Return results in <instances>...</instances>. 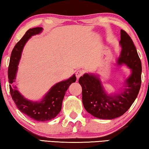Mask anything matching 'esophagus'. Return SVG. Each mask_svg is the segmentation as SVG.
<instances>
[{"label": "esophagus", "instance_id": "34e87169", "mask_svg": "<svg viewBox=\"0 0 149 149\" xmlns=\"http://www.w3.org/2000/svg\"><path fill=\"white\" fill-rule=\"evenodd\" d=\"M82 74H83V71H82V70H77L76 72V77L77 80L79 79Z\"/></svg>", "mask_w": 149, "mask_h": 149}]
</instances>
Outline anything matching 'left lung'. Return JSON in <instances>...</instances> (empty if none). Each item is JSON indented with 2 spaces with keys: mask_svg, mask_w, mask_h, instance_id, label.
Segmentation results:
<instances>
[{
  "mask_svg": "<svg viewBox=\"0 0 149 149\" xmlns=\"http://www.w3.org/2000/svg\"><path fill=\"white\" fill-rule=\"evenodd\" d=\"M120 44L122 50L117 63L125 64L131 69L120 93L109 95L104 91L98 76L86 73L80 77L82 86V104L91 115L101 119H113L125 114L138 95L141 85L142 65L131 38L125 31H120Z\"/></svg>",
  "mask_w": 149,
  "mask_h": 149,
  "instance_id": "8db88e82",
  "label": "left lung"
}]
</instances>
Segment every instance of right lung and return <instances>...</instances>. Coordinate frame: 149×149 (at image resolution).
Instances as JSON below:
<instances>
[{
  "label": "right lung",
  "mask_w": 149,
  "mask_h": 149,
  "mask_svg": "<svg viewBox=\"0 0 149 149\" xmlns=\"http://www.w3.org/2000/svg\"><path fill=\"white\" fill-rule=\"evenodd\" d=\"M42 31V27L30 29L15 46L9 63L8 69V82L10 95L17 108L29 118L36 121H47L54 118L60 113L66 91L72 82L76 81L75 74L65 81L59 82L50 89L39 102H33L25 98L16 86L11 85L15 81L21 54L26 42L32 36L38 35Z\"/></svg>",
  "instance_id": "1"
}]
</instances>
